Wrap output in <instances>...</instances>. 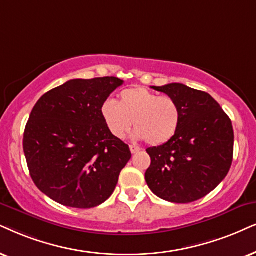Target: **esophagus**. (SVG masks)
Segmentation results:
<instances>
[{
  "label": "esophagus",
  "mask_w": 256,
  "mask_h": 256,
  "mask_svg": "<svg viewBox=\"0 0 256 256\" xmlns=\"http://www.w3.org/2000/svg\"><path fill=\"white\" fill-rule=\"evenodd\" d=\"M130 151L131 154H137V152L140 151V148L136 146V145H130Z\"/></svg>",
  "instance_id": "1"
}]
</instances>
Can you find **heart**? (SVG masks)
<instances>
[{
    "instance_id": "1",
    "label": "heart",
    "mask_w": 256,
    "mask_h": 256,
    "mask_svg": "<svg viewBox=\"0 0 256 256\" xmlns=\"http://www.w3.org/2000/svg\"><path fill=\"white\" fill-rule=\"evenodd\" d=\"M100 114L113 137L122 139L134 122V137L145 139L150 145L160 146L176 134L180 122V110L176 100L160 96L143 87L122 90L119 102L106 99L100 106Z\"/></svg>"
}]
</instances>
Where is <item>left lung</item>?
<instances>
[{
  "mask_svg": "<svg viewBox=\"0 0 256 256\" xmlns=\"http://www.w3.org/2000/svg\"><path fill=\"white\" fill-rule=\"evenodd\" d=\"M176 100L180 128L172 139L148 148L145 180L154 195L172 203L202 198L227 176L234 152L232 120L208 93L183 84L152 87Z\"/></svg>",
  "mask_w": 256,
  "mask_h": 256,
  "instance_id": "left-lung-1",
  "label": "left lung"
}]
</instances>
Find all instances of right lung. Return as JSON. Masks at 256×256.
I'll return each instance as SVG.
<instances>
[{
    "mask_svg": "<svg viewBox=\"0 0 256 256\" xmlns=\"http://www.w3.org/2000/svg\"><path fill=\"white\" fill-rule=\"evenodd\" d=\"M122 82L114 76L70 80L32 110L24 134L29 174L60 204L94 208L114 192L131 151L110 134L100 106Z\"/></svg>",
    "mask_w": 256,
    "mask_h": 256,
    "instance_id": "1",
    "label": "right lung"
}]
</instances>
